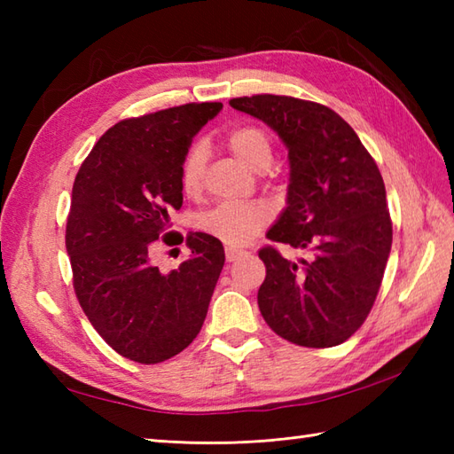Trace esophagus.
<instances>
[{"label": "esophagus", "mask_w": 454, "mask_h": 454, "mask_svg": "<svg viewBox=\"0 0 454 454\" xmlns=\"http://www.w3.org/2000/svg\"><path fill=\"white\" fill-rule=\"evenodd\" d=\"M246 255V252L244 249H236V247H226V262L228 263H234V262H238L239 257H244Z\"/></svg>", "instance_id": "1"}]
</instances>
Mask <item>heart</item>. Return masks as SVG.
I'll use <instances>...</instances> for the list:
<instances>
[{
    "mask_svg": "<svg viewBox=\"0 0 454 454\" xmlns=\"http://www.w3.org/2000/svg\"><path fill=\"white\" fill-rule=\"evenodd\" d=\"M226 146L246 168L254 171H263L273 161V146L267 132L249 124L230 130L226 134ZM205 166L207 152L200 144H195L185 152L179 166V185L185 195H195L200 191ZM269 218L271 210L263 202H218L199 216V228L222 244L239 247L252 242Z\"/></svg>",
    "mask_w": 454,
    "mask_h": 454,
    "instance_id": "b5f03b06",
    "label": "heart"
}]
</instances>
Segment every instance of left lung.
Instances as JSON below:
<instances>
[{
    "label": "left lung",
    "mask_w": 454,
    "mask_h": 454,
    "mask_svg": "<svg viewBox=\"0 0 454 454\" xmlns=\"http://www.w3.org/2000/svg\"><path fill=\"white\" fill-rule=\"evenodd\" d=\"M273 129L288 150L286 207L271 242L308 249L291 262L259 257L267 277L257 304L269 327L302 347H333L359 330L379 294L392 247L387 189L356 132L325 105L286 95L230 101Z\"/></svg>",
    "instance_id": "left-lung-1"
}]
</instances>
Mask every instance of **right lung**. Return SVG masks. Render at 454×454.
<instances>
[{
	"mask_svg": "<svg viewBox=\"0 0 454 454\" xmlns=\"http://www.w3.org/2000/svg\"><path fill=\"white\" fill-rule=\"evenodd\" d=\"M222 103H189L114 124L75 176L66 226L74 288L98 333L119 355L153 364L199 335L224 267L216 238L187 236L191 257L163 273L158 239L183 205L179 166ZM183 239V238H181Z\"/></svg>",
	"mask_w": 454,
	"mask_h": 454,
	"instance_id": "right-lung-1",
	"label": "right lung"
}]
</instances>
